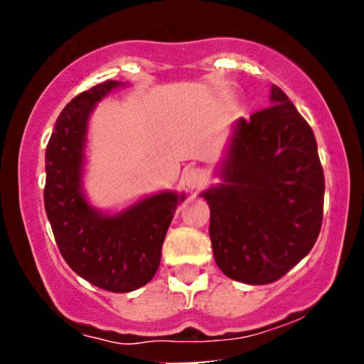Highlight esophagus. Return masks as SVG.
I'll use <instances>...</instances> for the list:
<instances>
[{
  "mask_svg": "<svg viewBox=\"0 0 364 364\" xmlns=\"http://www.w3.org/2000/svg\"><path fill=\"white\" fill-rule=\"evenodd\" d=\"M183 179H185L188 188L195 190V188H200V186L205 185V183H207V173L203 169H200V168H191V169L186 171Z\"/></svg>",
  "mask_w": 364,
  "mask_h": 364,
  "instance_id": "1",
  "label": "esophagus"
}]
</instances>
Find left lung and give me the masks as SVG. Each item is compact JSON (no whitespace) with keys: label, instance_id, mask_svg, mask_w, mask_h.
Returning <instances> with one entry per match:
<instances>
[{"label":"left lung","instance_id":"obj_1","mask_svg":"<svg viewBox=\"0 0 364 364\" xmlns=\"http://www.w3.org/2000/svg\"><path fill=\"white\" fill-rule=\"evenodd\" d=\"M270 101L237 121L224 183L202 195L217 267L253 286L275 282L301 262L323 217L325 178L313 129L277 85Z\"/></svg>","mask_w":364,"mask_h":364}]
</instances>
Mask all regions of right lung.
<instances>
[{
	"label": "right lung",
	"mask_w": 364,
	"mask_h": 364,
	"mask_svg": "<svg viewBox=\"0 0 364 364\" xmlns=\"http://www.w3.org/2000/svg\"><path fill=\"white\" fill-rule=\"evenodd\" d=\"M118 85L114 80L99 83L61 111L46 149L44 207L73 272L104 291L129 292L156 275L166 232L185 196L159 193L112 217L85 202L80 179L87 119L94 104Z\"/></svg>",
	"instance_id": "obj_1"
}]
</instances>
